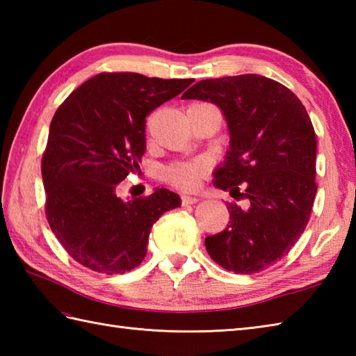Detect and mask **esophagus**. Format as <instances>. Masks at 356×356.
Masks as SVG:
<instances>
[{"instance_id":"34e87169","label":"esophagus","mask_w":356,"mask_h":356,"mask_svg":"<svg viewBox=\"0 0 356 356\" xmlns=\"http://www.w3.org/2000/svg\"><path fill=\"white\" fill-rule=\"evenodd\" d=\"M199 199L197 197H191V195H182V205H194L197 203Z\"/></svg>"}]
</instances>
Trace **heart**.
Instances as JSON below:
<instances>
[{"mask_svg":"<svg viewBox=\"0 0 356 356\" xmlns=\"http://www.w3.org/2000/svg\"><path fill=\"white\" fill-rule=\"evenodd\" d=\"M209 163L205 161L184 162L170 166L165 172L166 184L182 191H193L199 186L200 180L208 176Z\"/></svg>","mask_w":356,"mask_h":356,"instance_id":"b5f03b06","label":"heart"}]
</instances>
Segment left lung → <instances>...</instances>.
<instances>
[{
	"label": "left lung",
	"instance_id": "1",
	"mask_svg": "<svg viewBox=\"0 0 356 356\" xmlns=\"http://www.w3.org/2000/svg\"><path fill=\"white\" fill-rule=\"evenodd\" d=\"M182 97L223 111L231 140L214 185L246 200L228 202L226 229L205 238L209 257L236 274L272 266L301 237L316 194V138L305 105L260 74L199 81Z\"/></svg>",
	"mask_w": 356,
	"mask_h": 356
}]
</instances>
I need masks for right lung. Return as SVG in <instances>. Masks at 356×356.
Wrapping results in <instances>:
<instances>
[{"label":"right lung","instance_id":"1","mask_svg":"<svg viewBox=\"0 0 356 356\" xmlns=\"http://www.w3.org/2000/svg\"><path fill=\"white\" fill-rule=\"evenodd\" d=\"M193 82L99 73L59 105L41 163L45 216L82 266L107 275L139 266L151 226L182 205L165 188L124 202L116 186L145 153V118Z\"/></svg>","mask_w":356,"mask_h":356}]
</instances>
